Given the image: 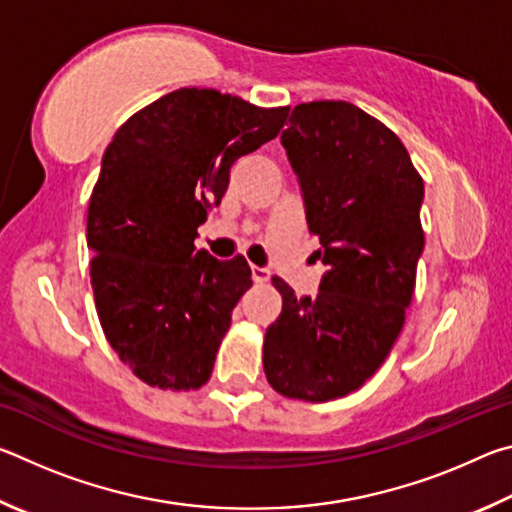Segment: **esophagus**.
Instances as JSON below:
<instances>
[{"label":"esophagus","instance_id":"obj_1","mask_svg":"<svg viewBox=\"0 0 512 512\" xmlns=\"http://www.w3.org/2000/svg\"><path fill=\"white\" fill-rule=\"evenodd\" d=\"M250 273H253V282L255 284H264V282H268V277H271V271H268V268H264V266H250Z\"/></svg>","mask_w":512,"mask_h":512}]
</instances>
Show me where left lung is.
I'll list each match as a JSON object with an SVG mask.
<instances>
[{"label": "left lung", "mask_w": 512, "mask_h": 512, "mask_svg": "<svg viewBox=\"0 0 512 512\" xmlns=\"http://www.w3.org/2000/svg\"><path fill=\"white\" fill-rule=\"evenodd\" d=\"M282 146L327 271L302 298L273 277L282 314L266 329L264 372L277 393L327 402L375 375L402 332L424 183L400 137L348 101L300 103Z\"/></svg>", "instance_id": "8db88e82"}]
</instances>
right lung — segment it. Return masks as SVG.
<instances>
[{"label":"right lung","mask_w":512,"mask_h":512,"mask_svg":"<svg viewBox=\"0 0 512 512\" xmlns=\"http://www.w3.org/2000/svg\"><path fill=\"white\" fill-rule=\"evenodd\" d=\"M289 108L183 88L126 121L88 207L92 291L112 350L149 386L196 391L212 375L232 309L253 284L241 255L196 250L241 155L277 137Z\"/></svg>","instance_id":"obj_1"}]
</instances>
